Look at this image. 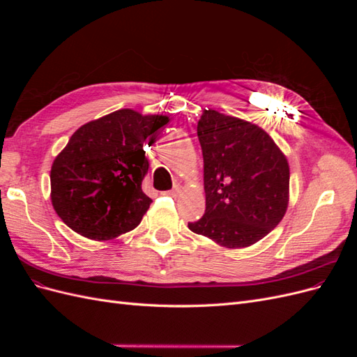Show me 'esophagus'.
Instances as JSON below:
<instances>
[{
	"label": "esophagus",
	"instance_id": "34e87169",
	"mask_svg": "<svg viewBox=\"0 0 357 357\" xmlns=\"http://www.w3.org/2000/svg\"><path fill=\"white\" fill-rule=\"evenodd\" d=\"M180 192H181V186H180V185H176L174 188H172V189L168 190V192H165V193H167V195H171V197H178Z\"/></svg>",
	"mask_w": 357,
	"mask_h": 357
}]
</instances>
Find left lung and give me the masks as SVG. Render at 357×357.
<instances>
[{
	"label": "left lung",
	"mask_w": 357,
	"mask_h": 357,
	"mask_svg": "<svg viewBox=\"0 0 357 357\" xmlns=\"http://www.w3.org/2000/svg\"><path fill=\"white\" fill-rule=\"evenodd\" d=\"M205 213L189 229L226 248L250 247L271 232L289 205V162L261 126L218 110L198 122Z\"/></svg>",
	"instance_id": "8db88e82"
}]
</instances>
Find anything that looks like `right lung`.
<instances>
[{
  "label": "right lung",
  "mask_w": 357,
  "mask_h": 357,
  "mask_svg": "<svg viewBox=\"0 0 357 357\" xmlns=\"http://www.w3.org/2000/svg\"><path fill=\"white\" fill-rule=\"evenodd\" d=\"M168 122L122 109L82 125L50 169V199L62 222L93 241L137 228L152 202L142 189L149 169L143 146Z\"/></svg>",
  "instance_id": "add662e5"
}]
</instances>
